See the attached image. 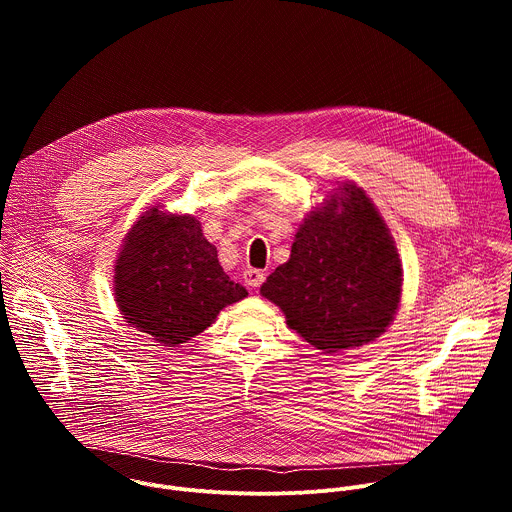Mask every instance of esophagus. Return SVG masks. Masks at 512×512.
Wrapping results in <instances>:
<instances>
[{
	"instance_id": "obj_1",
	"label": "esophagus",
	"mask_w": 512,
	"mask_h": 512,
	"mask_svg": "<svg viewBox=\"0 0 512 512\" xmlns=\"http://www.w3.org/2000/svg\"><path fill=\"white\" fill-rule=\"evenodd\" d=\"M243 279H245V283H247L249 287H259V285L265 281V273H263L261 269L249 267V269L243 271Z\"/></svg>"
}]
</instances>
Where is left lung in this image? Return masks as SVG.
I'll return each instance as SVG.
<instances>
[{
    "label": "left lung",
    "mask_w": 512,
    "mask_h": 512,
    "mask_svg": "<svg viewBox=\"0 0 512 512\" xmlns=\"http://www.w3.org/2000/svg\"><path fill=\"white\" fill-rule=\"evenodd\" d=\"M401 259L373 200L354 182L310 210L287 263L261 285L285 322L324 354L379 338L401 302Z\"/></svg>",
    "instance_id": "obj_1"
}]
</instances>
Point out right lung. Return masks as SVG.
I'll list each match as a JSON object with an SVG mask.
<instances>
[{
  "label": "right lung",
  "mask_w": 512,
  "mask_h": 512,
  "mask_svg": "<svg viewBox=\"0 0 512 512\" xmlns=\"http://www.w3.org/2000/svg\"><path fill=\"white\" fill-rule=\"evenodd\" d=\"M115 302L125 322L160 346L206 330L223 308L247 298L192 214L150 208L127 233L115 261Z\"/></svg>",
  "instance_id": "right-lung-1"
}]
</instances>
